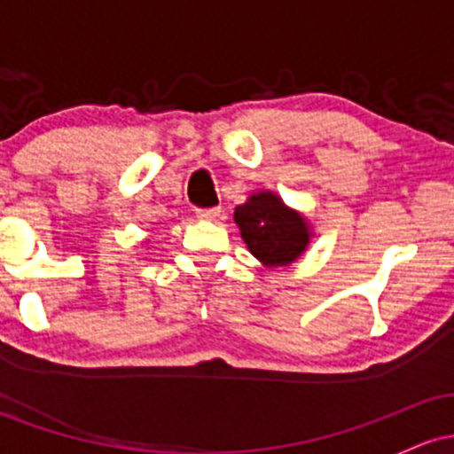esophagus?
<instances>
[{"label":"esophagus","instance_id":"obj_1","mask_svg":"<svg viewBox=\"0 0 454 454\" xmlns=\"http://www.w3.org/2000/svg\"><path fill=\"white\" fill-rule=\"evenodd\" d=\"M220 213H222V209H200L196 213V215H198V220L213 222V220H217V217H220Z\"/></svg>","mask_w":454,"mask_h":454}]
</instances>
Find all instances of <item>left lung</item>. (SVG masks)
Segmentation results:
<instances>
[{
    "label": "left lung",
    "mask_w": 454,
    "mask_h": 454,
    "mask_svg": "<svg viewBox=\"0 0 454 454\" xmlns=\"http://www.w3.org/2000/svg\"><path fill=\"white\" fill-rule=\"evenodd\" d=\"M234 223L252 256L264 267H290L309 247L311 223L270 190L254 192L234 209Z\"/></svg>",
    "instance_id": "1"
}]
</instances>
